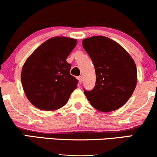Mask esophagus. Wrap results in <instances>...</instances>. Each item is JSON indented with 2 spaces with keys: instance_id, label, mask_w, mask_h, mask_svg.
<instances>
[{
  "instance_id": "1",
  "label": "esophagus",
  "mask_w": 157,
  "mask_h": 157,
  "mask_svg": "<svg viewBox=\"0 0 157 157\" xmlns=\"http://www.w3.org/2000/svg\"><path fill=\"white\" fill-rule=\"evenodd\" d=\"M78 80H79V82H80L81 83V82H82V80H83V77H82V76L78 77Z\"/></svg>"
}]
</instances>
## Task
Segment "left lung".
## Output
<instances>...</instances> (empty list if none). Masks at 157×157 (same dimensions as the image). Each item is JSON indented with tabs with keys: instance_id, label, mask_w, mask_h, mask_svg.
Returning <instances> with one entry per match:
<instances>
[{
	"instance_id": "left-lung-1",
	"label": "left lung",
	"mask_w": 157,
	"mask_h": 157,
	"mask_svg": "<svg viewBox=\"0 0 157 157\" xmlns=\"http://www.w3.org/2000/svg\"><path fill=\"white\" fill-rule=\"evenodd\" d=\"M82 46L94 66L96 84L93 90H84L94 109L110 112L121 108L134 92L137 71L128 52L113 40L94 36L82 40Z\"/></svg>"
}]
</instances>
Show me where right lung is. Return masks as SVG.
Returning a JSON list of instances; mask_svg holds the SVG:
<instances>
[{
	"mask_svg": "<svg viewBox=\"0 0 157 157\" xmlns=\"http://www.w3.org/2000/svg\"><path fill=\"white\" fill-rule=\"evenodd\" d=\"M77 40L55 37L32 52L23 66L21 82L29 102L43 111L63 107L77 89L78 80L70 75L66 58L77 45Z\"/></svg>",
	"mask_w": 157,
	"mask_h": 157,
	"instance_id": "add662e5",
	"label": "right lung"
}]
</instances>
